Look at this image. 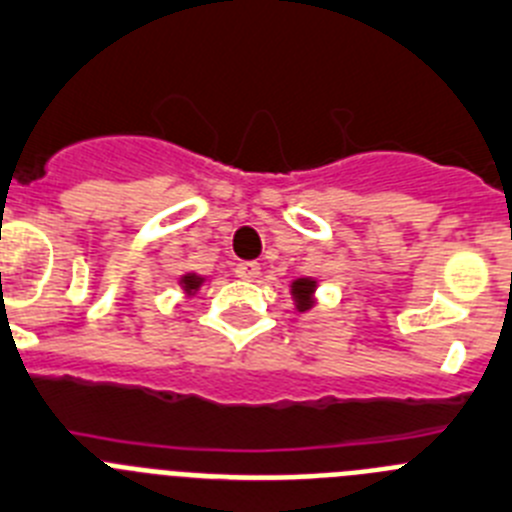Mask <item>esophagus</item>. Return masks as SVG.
<instances>
[{"label": "esophagus", "instance_id": "esophagus-1", "mask_svg": "<svg viewBox=\"0 0 512 512\" xmlns=\"http://www.w3.org/2000/svg\"><path fill=\"white\" fill-rule=\"evenodd\" d=\"M234 275L242 280H255L257 275H260V265H257V262H237Z\"/></svg>", "mask_w": 512, "mask_h": 512}]
</instances>
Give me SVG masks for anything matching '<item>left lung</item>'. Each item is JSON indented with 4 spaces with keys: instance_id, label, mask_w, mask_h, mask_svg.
Returning <instances> with one entry per match:
<instances>
[{
    "instance_id": "8db88e82",
    "label": "left lung",
    "mask_w": 512,
    "mask_h": 512,
    "mask_svg": "<svg viewBox=\"0 0 512 512\" xmlns=\"http://www.w3.org/2000/svg\"><path fill=\"white\" fill-rule=\"evenodd\" d=\"M316 288H319V280L316 278H296L290 283V298L296 303L298 313H308L316 303H319Z\"/></svg>"
}]
</instances>
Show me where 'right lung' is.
Masks as SVG:
<instances>
[{
	"mask_svg": "<svg viewBox=\"0 0 512 512\" xmlns=\"http://www.w3.org/2000/svg\"><path fill=\"white\" fill-rule=\"evenodd\" d=\"M204 283H206V275H199V273H183L181 278H178V285H181V290L186 293V298L196 296Z\"/></svg>",
	"mask_w": 512,
	"mask_h": 512,
	"instance_id": "1",
	"label": "right lung"
}]
</instances>
